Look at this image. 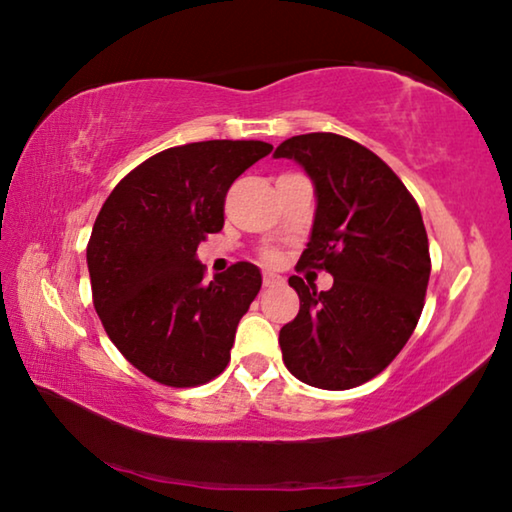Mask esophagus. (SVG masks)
I'll return each instance as SVG.
<instances>
[{"label": "esophagus", "instance_id": "esophagus-1", "mask_svg": "<svg viewBox=\"0 0 512 512\" xmlns=\"http://www.w3.org/2000/svg\"><path fill=\"white\" fill-rule=\"evenodd\" d=\"M264 287H275V285H280V282H285V278H282V275H278L275 271H264Z\"/></svg>", "mask_w": 512, "mask_h": 512}]
</instances>
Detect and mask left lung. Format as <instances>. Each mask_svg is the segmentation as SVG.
<instances>
[{"instance_id":"8db88e82","label":"left lung","mask_w":512,"mask_h":512,"mask_svg":"<svg viewBox=\"0 0 512 512\" xmlns=\"http://www.w3.org/2000/svg\"><path fill=\"white\" fill-rule=\"evenodd\" d=\"M273 157L294 159L314 186L298 266L335 278L328 291L289 278L300 310L280 330L282 360L312 387H358L401 353L424 310L431 255L421 212L394 170L346 136H291Z\"/></svg>"}]
</instances>
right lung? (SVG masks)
Returning a JSON list of instances; mask_svg holds the SVG:
<instances>
[{"mask_svg":"<svg viewBox=\"0 0 512 512\" xmlns=\"http://www.w3.org/2000/svg\"><path fill=\"white\" fill-rule=\"evenodd\" d=\"M273 150L264 141H202L154 154L118 182L86 248L93 305L120 353L145 376L196 387L227 362L262 273L237 262L209 282L196 250L223 230L225 193Z\"/></svg>","mask_w":512,"mask_h":512,"instance_id":"add662e5","label":"right lung"}]
</instances>
